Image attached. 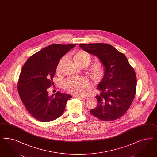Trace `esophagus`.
<instances>
[{"label":"esophagus","instance_id":"34e87169","mask_svg":"<svg viewBox=\"0 0 157 157\" xmlns=\"http://www.w3.org/2000/svg\"><path fill=\"white\" fill-rule=\"evenodd\" d=\"M77 98L78 99L82 100H86V99H88V98H85V97H82V96H77Z\"/></svg>","mask_w":157,"mask_h":157}]
</instances>
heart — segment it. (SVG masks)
I'll use <instances>...</instances> for the list:
<instances>
[{"instance_id":"obj_1","label":"heart","mask_w":157,"mask_h":157,"mask_svg":"<svg viewBox=\"0 0 157 157\" xmlns=\"http://www.w3.org/2000/svg\"><path fill=\"white\" fill-rule=\"evenodd\" d=\"M73 59L77 65L81 67H85L91 61V56L89 53L84 50H78L73 55ZM63 59L58 63L57 71L63 62ZM105 67L103 63L100 61H96L90 63L88 67V73L91 79L97 81L101 79L104 73ZM89 82L86 78L79 77L73 79H68L63 82V87L68 92L78 96H83L86 94L89 88Z\"/></svg>"}]
</instances>
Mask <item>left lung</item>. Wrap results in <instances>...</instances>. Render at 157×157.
Listing matches in <instances>:
<instances>
[{
    "mask_svg": "<svg viewBox=\"0 0 157 157\" xmlns=\"http://www.w3.org/2000/svg\"><path fill=\"white\" fill-rule=\"evenodd\" d=\"M90 54L96 56L103 63L105 70L96 96L97 107L90 109L92 115L103 121L120 118L130 108L134 99L136 77L134 69L125 55L112 45L103 43L80 44Z\"/></svg>",
    "mask_w": 157,
    "mask_h": 157,
    "instance_id": "left-lung-1",
    "label": "left lung"
}]
</instances>
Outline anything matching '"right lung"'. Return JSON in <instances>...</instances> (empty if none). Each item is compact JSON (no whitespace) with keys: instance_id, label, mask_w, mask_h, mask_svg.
Segmentation results:
<instances>
[{"instance_id":"add662e5","label":"right lung","mask_w":157,"mask_h":157,"mask_svg":"<svg viewBox=\"0 0 157 157\" xmlns=\"http://www.w3.org/2000/svg\"><path fill=\"white\" fill-rule=\"evenodd\" d=\"M76 44H54L32 55L23 65L19 77L18 93L24 105L39 121H52L61 116L72 96L57 92L49 96L48 88L53 83L61 58Z\"/></svg>"}]
</instances>
